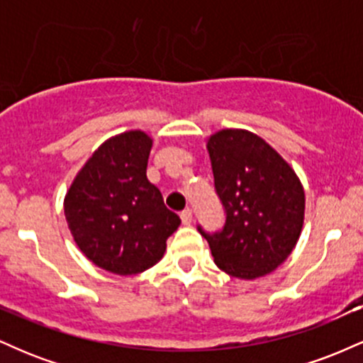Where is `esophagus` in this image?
Wrapping results in <instances>:
<instances>
[{"mask_svg":"<svg viewBox=\"0 0 363 363\" xmlns=\"http://www.w3.org/2000/svg\"><path fill=\"white\" fill-rule=\"evenodd\" d=\"M181 220L184 225H191V222H193V211L186 208L184 211H181Z\"/></svg>","mask_w":363,"mask_h":363,"instance_id":"obj_1","label":"esophagus"}]
</instances>
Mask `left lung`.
I'll use <instances>...</instances> for the list:
<instances>
[{"mask_svg": "<svg viewBox=\"0 0 363 363\" xmlns=\"http://www.w3.org/2000/svg\"><path fill=\"white\" fill-rule=\"evenodd\" d=\"M215 191L225 210L222 230L208 234L215 264L230 277L254 280L274 272L297 244L306 194L294 169L264 140L245 129L208 138Z\"/></svg>", "mask_w": 363, "mask_h": 363, "instance_id": "left-lung-1", "label": "left lung"}]
</instances>
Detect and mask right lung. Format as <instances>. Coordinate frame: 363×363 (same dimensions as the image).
<instances>
[{"label": "right lung", "instance_id": "obj_1", "mask_svg": "<svg viewBox=\"0 0 363 363\" xmlns=\"http://www.w3.org/2000/svg\"><path fill=\"white\" fill-rule=\"evenodd\" d=\"M152 138L121 133L94 152L65 196V216L80 251L99 268L136 274L164 256L181 218L147 179Z\"/></svg>", "mask_w": 363, "mask_h": 363}]
</instances>
